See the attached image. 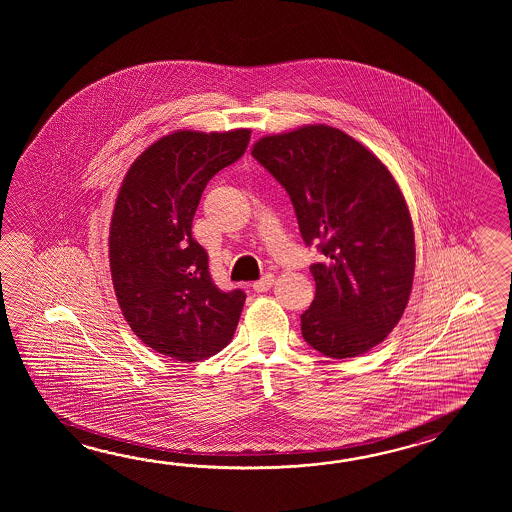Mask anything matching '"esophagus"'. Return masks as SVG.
Listing matches in <instances>:
<instances>
[{
	"label": "esophagus",
	"instance_id": "esophagus-1",
	"mask_svg": "<svg viewBox=\"0 0 512 512\" xmlns=\"http://www.w3.org/2000/svg\"><path fill=\"white\" fill-rule=\"evenodd\" d=\"M272 283H274V276H272V274H265V276H261L258 282L252 283V289H254L256 293H265V291L271 289Z\"/></svg>",
	"mask_w": 512,
	"mask_h": 512
}]
</instances>
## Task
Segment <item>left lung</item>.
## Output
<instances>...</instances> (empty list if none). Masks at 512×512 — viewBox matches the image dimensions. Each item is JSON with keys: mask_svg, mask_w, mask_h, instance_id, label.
<instances>
[{"mask_svg": "<svg viewBox=\"0 0 512 512\" xmlns=\"http://www.w3.org/2000/svg\"><path fill=\"white\" fill-rule=\"evenodd\" d=\"M252 157L287 190L305 245L324 254L309 267L305 342L331 359L375 348L401 320L415 271L414 225L390 170L324 124L263 137Z\"/></svg>", "mask_w": 512, "mask_h": 512, "instance_id": "left-lung-1", "label": "left lung"}]
</instances>
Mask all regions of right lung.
<instances>
[{
    "label": "right lung",
    "mask_w": 512,
    "mask_h": 512,
    "mask_svg": "<svg viewBox=\"0 0 512 512\" xmlns=\"http://www.w3.org/2000/svg\"><path fill=\"white\" fill-rule=\"evenodd\" d=\"M251 130L175 131L135 159L120 186L109 267L120 311L148 348L181 362L229 344L245 293L218 289L192 221L208 181L247 150Z\"/></svg>",
    "instance_id": "right-lung-1"
}]
</instances>
